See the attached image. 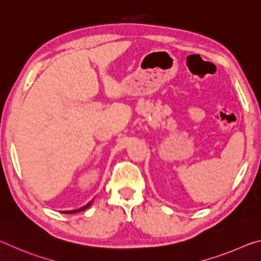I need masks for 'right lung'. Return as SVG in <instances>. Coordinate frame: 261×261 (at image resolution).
Masks as SVG:
<instances>
[{
    "label": "right lung",
    "mask_w": 261,
    "mask_h": 261,
    "mask_svg": "<svg viewBox=\"0 0 261 261\" xmlns=\"http://www.w3.org/2000/svg\"><path fill=\"white\" fill-rule=\"evenodd\" d=\"M92 202H93V200H91L90 202H88V204H86L85 206L81 207V208H78V210H72V211H61V213H64V214H73V213H77V212L85 211V210H87L88 207H90V206L92 205Z\"/></svg>",
    "instance_id": "1"
}]
</instances>
